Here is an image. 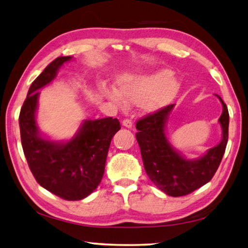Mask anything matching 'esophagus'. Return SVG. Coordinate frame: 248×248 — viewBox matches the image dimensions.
<instances>
[{
	"mask_svg": "<svg viewBox=\"0 0 248 248\" xmlns=\"http://www.w3.org/2000/svg\"><path fill=\"white\" fill-rule=\"evenodd\" d=\"M123 125H124V127H125V128H132L133 124H132V121L130 120V119H124L123 120Z\"/></svg>",
	"mask_w": 248,
	"mask_h": 248,
	"instance_id": "esophagus-1",
	"label": "esophagus"
}]
</instances>
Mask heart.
I'll list each match as a JSON object with an SVG mask.
<instances>
[{
    "label": "heart",
    "mask_w": 248,
    "mask_h": 248,
    "mask_svg": "<svg viewBox=\"0 0 248 248\" xmlns=\"http://www.w3.org/2000/svg\"><path fill=\"white\" fill-rule=\"evenodd\" d=\"M179 83L174 75L161 71L152 74L127 75L117 83V91L103 89V94L118 106L139 103L142 110L153 112L175 98Z\"/></svg>",
    "instance_id": "obj_1"
}]
</instances>
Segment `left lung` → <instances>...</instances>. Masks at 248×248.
I'll return each instance as SVG.
<instances>
[{"mask_svg":"<svg viewBox=\"0 0 248 248\" xmlns=\"http://www.w3.org/2000/svg\"><path fill=\"white\" fill-rule=\"evenodd\" d=\"M223 106L219 119L222 140L203 156L187 159L167 140L165 125L175 105H169L137 121L136 138L139 143L144 170L159 189L171 197L186 196L212 179L223 157L229 138V110Z\"/></svg>","mask_w":248,"mask_h":248,"instance_id":"obj_1","label":"left lung"}]
</instances>
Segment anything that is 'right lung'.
<instances>
[{
    "instance_id": "obj_1",
    "label": "right lung",
    "mask_w": 248,
    "mask_h": 248,
    "mask_svg": "<svg viewBox=\"0 0 248 248\" xmlns=\"http://www.w3.org/2000/svg\"><path fill=\"white\" fill-rule=\"evenodd\" d=\"M72 57H59L46 66L29 87L19 114L20 139L33 177L41 187L69 201L91 195L103 178L112 137L121 128L111 117L85 120L68 142L45 139L36 124L39 90L57 77Z\"/></svg>"
}]
</instances>
